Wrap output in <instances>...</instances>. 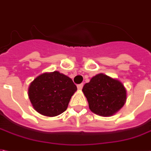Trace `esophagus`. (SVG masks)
<instances>
[{"label":"esophagus","instance_id":"1","mask_svg":"<svg viewBox=\"0 0 151 151\" xmlns=\"http://www.w3.org/2000/svg\"><path fill=\"white\" fill-rule=\"evenodd\" d=\"M83 83H80V84H78L77 85V88L79 90H81V89L83 88Z\"/></svg>","mask_w":151,"mask_h":151}]
</instances>
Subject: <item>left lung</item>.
Returning <instances> with one entry per match:
<instances>
[{
	"mask_svg": "<svg viewBox=\"0 0 151 151\" xmlns=\"http://www.w3.org/2000/svg\"><path fill=\"white\" fill-rule=\"evenodd\" d=\"M83 94L90 110L100 116H111L122 109L126 101V90L120 81L104 74L92 77L84 84Z\"/></svg>",
	"mask_w": 151,
	"mask_h": 151,
	"instance_id": "left-lung-1",
	"label": "left lung"
}]
</instances>
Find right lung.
I'll return each mask as SVG.
<instances>
[{
    "label": "right lung",
    "mask_w": 151,
    "mask_h": 151,
    "mask_svg": "<svg viewBox=\"0 0 151 151\" xmlns=\"http://www.w3.org/2000/svg\"><path fill=\"white\" fill-rule=\"evenodd\" d=\"M77 90L71 78L54 71L38 76L29 87V98L38 113L55 116L63 113Z\"/></svg>",
    "instance_id": "add662e5"
}]
</instances>
